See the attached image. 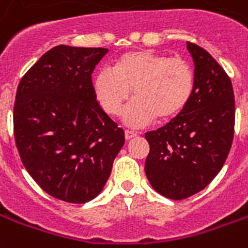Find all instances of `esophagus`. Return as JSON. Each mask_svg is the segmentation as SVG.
<instances>
[{
  "instance_id": "34e87169",
  "label": "esophagus",
  "mask_w": 248,
  "mask_h": 248,
  "mask_svg": "<svg viewBox=\"0 0 248 248\" xmlns=\"http://www.w3.org/2000/svg\"><path fill=\"white\" fill-rule=\"evenodd\" d=\"M134 137H137V133H135V131H131V130H126V131H124V138H126V140H131V138H134Z\"/></svg>"
}]
</instances>
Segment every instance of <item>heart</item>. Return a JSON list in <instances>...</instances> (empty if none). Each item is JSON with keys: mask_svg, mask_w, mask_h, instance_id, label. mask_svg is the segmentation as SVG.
<instances>
[{"mask_svg": "<svg viewBox=\"0 0 248 248\" xmlns=\"http://www.w3.org/2000/svg\"><path fill=\"white\" fill-rule=\"evenodd\" d=\"M133 89L134 101L124 111L131 126L154 119L167 121L186 108L195 89V73L181 57L150 50H133L119 56L111 70L102 69L93 79V90L105 113L117 117Z\"/></svg>", "mask_w": 248, "mask_h": 248, "instance_id": "b5f03b06", "label": "heart"}]
</instances>
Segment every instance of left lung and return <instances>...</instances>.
<instances>
[{
    "label": "left lung",
    "mask_w": 248,
    "mask_h": 248,
    "mask_svg": "<svg viewBox=\"0 0 248 248\" xmlns=\"http://www.w3.org/2000/svg\"><path fill=\"white\" fill-rule=\"evenodd\" d=\"M195 89L187 106L163 127L146 133V177L170 199H186L217 177L234 140L235 99L223 67L201 46L187 42Z\"/></svg>",
    "instance_id": "obj_1"
}]
</instances>
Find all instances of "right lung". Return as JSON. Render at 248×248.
<instances>
[{
	"instance_id": "add662e5",
	"label": "right lung",
	"mask_w": 248,
	"mask_h": 248,
	"mask_svg": "<svg viewBox=\"0 0 248 248\" xmlns=\"http://www.w3.org/2000/svg\"><path fill=\"white\" fill-rule=\"evenodd\" d=\"M105 47L58 45L26 71L14 102L21 161L51 197L86 203L108 182L124 131L99 106L92 73Z\"/></svg>"
}]
</instances>
